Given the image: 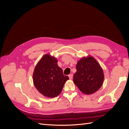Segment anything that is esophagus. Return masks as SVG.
Here are the masks:
<instances>
[{"mask_svg":"<svg viewBox=\"0 0 129 129\" xmlns=\"http://www.w3.org/2000/svg\"><path fill=\"white\" fill-rule=\"evenodd\" d=\"M68 76H69V79H71L72 78H73V75L71 74H70V75H68Z\"/></svg>","mask_w":129,"mask_h":129,"instance_id":"34e87169","label":"esophagus"}]
</instances>
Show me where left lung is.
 Instances as JSON below:
<instances>
[{
    "mask_svg": "<svg viewBox=\"0 0 129 129\" xmlns=\"http://www.w3.org/2000/svg\"><path fill=\"white\" fill-rule=\"evenodd\" d=\"M74 84L85 94H92L102 87L104 79L103 69L92 56L82 58L76 65Z\"/></svg>",
    "mask_w": 129,
    "mask_h": 129,
    "instance_id": "obj_1",
    "label": "left lung"
}]
</instances>
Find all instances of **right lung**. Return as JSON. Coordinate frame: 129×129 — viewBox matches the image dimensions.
Masks as SVG:
<instances>
[{
    "label": "right lung",
    "mask_w": 129,
    "mask_h": 129,
    "mask_svg": "<svg viewBox=\"0 0 129 129\" xmlns=\"http://www.w3.org/2000/svg\"><path fill=\"white\" fill-rule=\"evenodd\" d=\"M58 60L49 54L44 55L36 65L33 80L35 88L43 96L53 98L58 96L69 77L64 76L58 66Z\"/></svg>",
    "instance_id": "add662e5"
}]
</instances>
